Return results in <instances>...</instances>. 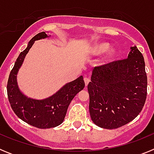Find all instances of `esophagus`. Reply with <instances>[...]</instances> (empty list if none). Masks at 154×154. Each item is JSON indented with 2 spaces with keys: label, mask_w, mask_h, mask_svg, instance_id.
I'll return each instance as SVG.
<instances>
[{
  "label": "esophagus",
  "mask_w": 154,
  "mask_h": 154,
  "mask_svg": "<svg viewBox=\"0 0 154 154\" xmlns=\"http://www.w3.org/2000/svg\"><path fill=\"white\" fill-rule=\"evenodd\" d=\"M84 81H85V85L87 86V85H88V84H89V82H90V79L88 78V77H85V78H84Z\"/></svg>",
  "instance_id": "obj_1"
}]
</instances>
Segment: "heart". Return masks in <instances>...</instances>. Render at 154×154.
I'll use <instances>...</instances> for the list:
<instances>
[{
	"mask_svg": "<svg viewBox=\"0 0 154 154\" xmlns=\"http://www.w3.org/2000/svg\"><path fill=\"white\" fill-rule=\"evenodd\" d=\"M109 48V45L108 43H101V44H99L96 46H95V48H93V53L95 55H101V54H103V52L106 51ZM115 55V50L110 49L109 51H107L106 55V60H110L111 58H113Z\"/></svg>",
	"mask_w": 154,
	"mask_h": 154,
	"instance_id": "heart-1",
	"label": "heart"
}]
</instances>
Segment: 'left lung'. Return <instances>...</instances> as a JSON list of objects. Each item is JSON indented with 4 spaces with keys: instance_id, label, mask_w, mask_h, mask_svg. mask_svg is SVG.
<instances>
[{
    "instance_id": "1",
    "label": "left lung",
    "mask_w": 154,
    "mask_h": 154,
    "mask_svg": "<svg viewBox=\"0 0 154 154\" xmlns=\"http://www.w3.org/2000/svg\"><path fill=\"white\" fill-rule=\"evenodd\" d=\"M127 58L95 67L88 85L92 122L116 129L135 119L143 108L147 77L142 53L130 48Z\"/></svg>"
}]
</instances>
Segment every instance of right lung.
Wrapping results in <instances>:
<instances>
[{"label": "right lung", "instance_id": "obj_1", "mask_svg": "<svg viewBox=\"0 0 154 154\" xmlns=\"http://www.w3.org/2000/svg\"><path fill=\"white\" fill-rule=\"evenodd\" d=\"M45 31L40 32L28 42V47L20 53L8 78L7 91L8 100L14 113L24 122L39 128L48 129L62 124L67 112L68 107L76 94L85 87L83 77L66 83L57 92L45 99L28 98L19 89L17 75L24 58L35 41L48 38Z\"/></svg>", "mask_w": 154, "mask_h": 154}]
</instances>
